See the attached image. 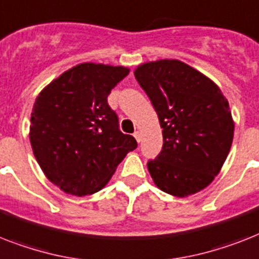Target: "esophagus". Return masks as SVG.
Here are the masks:
<instances>
[{
    "instance_id": "1",
    "label": "esophagus",
    "mask_w": 259,
    "mask_h": 259,
    "mask_svg": "<svg viewBox=\"0 0 259 259\" xmlns=\"http://www.w3.org/2000/svg\"><path fill=\"white\" fill-rule=\"evenodd\" d=\"M134 138L137 140V142H141V133H140V132H136V133H134Z\"/></svg>"
}]
</instances>
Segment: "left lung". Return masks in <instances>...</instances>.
Here are the masks:
<instances>
[{"label": "left lung", "mask_w": 259, "mask_h": 259, "mask_svg": "<svg viewBox=\"0 0 259 259\" xmlns=\"http://www.w3.org/2000/svg\"><path fill=\"white\" fill-rule=\"evenodd\" d=\"M134 75L162 127V150L148 162L154 184L180 198L198 193L213 182L232 148L234 121L226 97L178 60L146 62Z\"/></svg>", "instance_id": "left-lung-1"}]
</instances>
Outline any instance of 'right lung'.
I'll return each instance as SVG.
<instances>
[{
    "mask_svg": "<svg viewBox=\"0 0 259 259\" xmlns=\"http://www.w3.org/2000/svg\"><path fill=\"white\" fill-rule=\"evenodd\" d=\"M129 74L123 66L85 62L52 81L38 94L30 118V144L48 180L71 195L93 194L108 184L129 151L108 96Z\"/></svg>",
    "mask_w": 259,
    "mask_h": 259,
    "instance_id": "1",
    "label": "right lung"
}]
</instances>
